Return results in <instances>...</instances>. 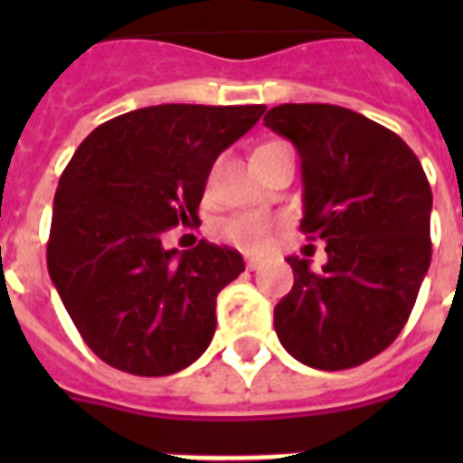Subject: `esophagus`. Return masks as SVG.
Segmentation results:
<instances>
[{"label": "esophagus", "instance_id": "esophagus-1", "mask_svg": "<svg viewBox=\"0 0 463 463\" xmlns=\"http://www.w3.org/2000/svg\"><path fill=\"white\" fill-rule=\"evenodd\" d=\"M245 264H247V269H250V271H257V269H260V264H261V261L257 260V257H247V260H245Z\"/></svg>", "mask_w": 463, "mask_h": 463}]
</instances>
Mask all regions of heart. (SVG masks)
Listing matches in <instances>:
<instances>
[{
    "mask_svg": "<svg viewBox=\"0 0 463 463\" xmlns=\"http://www.w3.org/2000/svg\"><path fill=\"white\" fill-rule=\"evenodd\" d=\"M279 148H286V144H283V141L261 144V146L254 151V160L267 154H274ZM274 228V221L267 216H261V213H235V216L225 218L223 223L218 225V235H221L225 242H231V245L245 250V252L260 254L271 247Z\"/></svg>",
    "mask_w": 463,
    "mask_h": 463,
    "instance_id": "heart-1",
    "label": "heart"
}]
</instances>
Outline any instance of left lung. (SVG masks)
Segmentation results:
<instances>
[{"label": "left lung", "mask_w": 463, "mask_h": 463, "mask_svg": "<svg viewBox=\"0 0 463 463\" xmlns=\"http://www.w3.org/2000/svg\"><path fill=\"white\" fill-rule=\"evenodd\" d=\"M264 125L298 148L300 231L326 242L319 271L288 257L296 281L274 307L279 341L317 370L363 365L402 334L430 267L423 165L399 134L338 105H279Z\"/></svg>", "instance_id": "obj_1"}]
</instances>
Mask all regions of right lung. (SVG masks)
<instances>
[{
    "instance_id": "1",
    "label": "right lung",
    "mask_w": 463,
    "mask_h": 463,
    "mask_svg": "<svg viewBox=\"0 0 463 463\" xmlns=\"http://www.w3.org/2000/svg\"><path fill=\"white\" fill-rule=\"evenodd\" d=\"M264 105H154L96 127L54 194L47 271L71 322L108 365L165 377L216 331V296L245 271L238 250L160 238L194 221L211 167Z\"/></svg>"
}]
</instances>
